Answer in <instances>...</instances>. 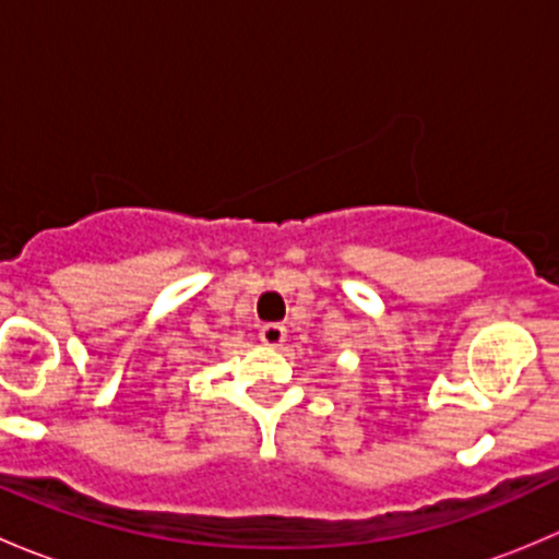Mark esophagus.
I'll use <instances>...</instances> for the list:
<instances>
[{"label":"esophagus","mask_w":559,"mask_h":559,"mask_svg":"<svg viewBox=\"0 0 559 559\" xmlns=\"http://www.w3.org/2000/svg\"><path fill=\"white\" fill-rule=\"evenodd\" d=\"M259 337L267 348H281L286 343V326L284 324H264L259 330Z\"/></svg>","instance_id":"1"}]
</instances>
